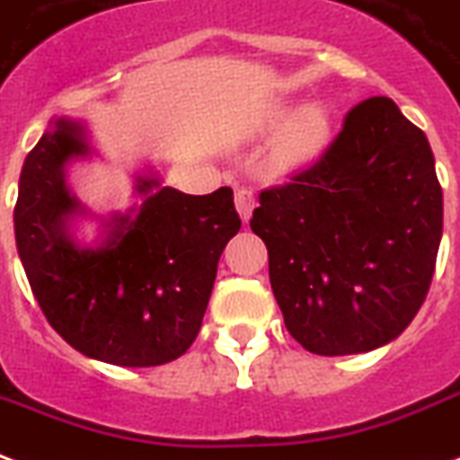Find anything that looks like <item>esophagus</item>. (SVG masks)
<instances>
[{"mask_svg":"<svg viewBox=\"0 0 460 460\" xmlns=\"http://www.w3.org/2000/svg\"><path fill=\"white\" fill-rule=\"evenodd\" d=\"M234 202H236V209H239L241 219H243V221L251 219V214H253V207H256V195H253V190H248V187H241V190H236V197H234Z\"/></svg>","mask_w":460,"mask_h":460,"instance_id":"obj_1","label":"esophagus"}]
</instances>
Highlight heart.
Listing matches in <instances>:
<instances>
[{
    "instance_id": "heart-1",
    "label": "heart",
    "mask_w": 460,
    "mask_h": 460,
    "mask_svg": "<svg viewBox=\"0 0 460 460\" xmlns=\"http://www.w3.org/2000/svg\"><path fill=\"white\" fill-rule=\"evenodd\" d=\"M275 136V168L297 170L314 163L334 138V117L326 104H307L297 111L292 100H273L253 119L251 134Z\"/></svg>"
}]
</instances>
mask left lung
Returning <instances> with one entry per match:
<instances>
[{"instance_id": "obj_1", "label": "left lung", "mask_w": 460, "mask_h": 460, "mask_svg": "<svg viewBox=\"0 0 460 460\" xmlns=\"http://www.w3.org/2000/svg\"><path fill=\"white\" fill-rule=\"evenodd\" d=\"M251 229L295 341L376 351L410 326L437 265L444 195L421 128L387 97L349 111L319 161L261 192Z\"/></svg>"}]
</instances>
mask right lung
Wrapping results in <instances>:
<instances>
[{"mask_svg":"<svg viewBox=\"0 0 460 460\" xmlns=\"http://www.w3.org/2000/svg\"><path fill=\"white\" fill-rule=\"evenodd\" d=\"M102 158L87 124L50 121L26 155L13 234L33 297L49 324L87 358L146 368L192 346L221 251L241 229L231 187L185 195L151 165L134 172V202L97 214L73 195L67 170ZM80 220L95 239H76Z\"/></svg>","mask_w":460,"mask_h":460,"instance_id":"right-lung-1","label":"right lung"}]
</instances>
